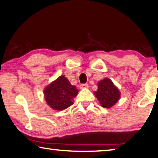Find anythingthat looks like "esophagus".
<instances>
[{
    "label": "esophagus",
    "mask_w": 158,
    "mask_h": 158,
    "mask_svg": "<svg viewBox=\"0 0 158 158\" xmlns=\"http://www.w3.org/2000/svg\"><path fill=\"white\" fill-rule=\"evenodd\" d=\"M88 88V84H81L80 85V88L81 89H85Z\"/></svg>",
    "instance_id": "esophagus-1"
}]
</instances>
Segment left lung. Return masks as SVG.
Returning a JSON list of instances; mask_svg holds the SVG:
<instances>
[{
  "label": "left lung",
  "mask_w": 158,
  "mask_h": 158,
  "mask_svg": "<svg viewBox=\"0 0 158 158\" xmlns=\"http://www.w3.org/2000/svg\"><path fill=\"white\" fill-rule=\"evenodd\" d=\"M94 95L100 102V106L110 108L117 103L120 98V92L110 79L106 77L98 83V90Z\"/></svg>",
  "instance_id": "obj_1"
}]
</instances>
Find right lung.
Listing matches in <instances>:
<instances>
[{
  "label": "right lung",
  "instance_id": "obj_1",
  "mask_svg": "<svg viewBox=\"0 0 158 158\" xmlns=\"http://www.w3.org/2000/svg\"><path fill=\"white\" fill-rule=\"evenodd\" d=\"M43 93L46 103L54 110L61 111L73 104L78 90L65 75H60L45 87Z\"/></svg>",
  "mask_w": 158,
  "mask_h": 158
}]
</instances>
